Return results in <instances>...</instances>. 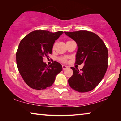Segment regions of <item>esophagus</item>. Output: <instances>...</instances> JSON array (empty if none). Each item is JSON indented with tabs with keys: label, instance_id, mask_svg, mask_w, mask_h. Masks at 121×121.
<instances>
[{
	"label": "esophagus",
	"instance_id": "esophagus-1",
	"mask_svg": "<svg viewBox=\"0 0 121 121\" xmlns=\"http://www.w3.org/2000/svg\"><path fill=\"white\" fill-rule=\"evenodd\" d=\"M62 68H63V70H65V69L67 68V66L64 65H62Z\"/></svg>",
	"mask_w": 121,
	"mask_h": 121
}]
</instances>
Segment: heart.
Masks as SVG:
<instances>
[{
    "instance_id": "obj_1",
    "label": "heart",
    "mask_w": 121,
    "mask_h": 121,
    "mask_svg": "<svg viewBox=\"0 0 121 121\" xmlns=\"http://www.w3.org/2000/svg\"><path fill=\"white\" fill-rule=\"evenodd\" d=\"M54 46H55V44H54L53 45V48H54ZM59 60H60L61 62H65L66 60H67V59H66V58H65V57H62V58H60L59 59Z\"/></svg>"
}]
</instances>
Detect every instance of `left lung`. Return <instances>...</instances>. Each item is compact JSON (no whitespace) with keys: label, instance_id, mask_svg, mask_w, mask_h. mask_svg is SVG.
<instances>
[{"label":"left lung","instance_id":"8db88e82","mask_svg":"<svg viewBox=\"0 0 121 121\" xmlns=\"http://www.w3.org/2000/svg\"><path fill=\"white\" fill-rule=\"evenodd\" d=\"M64 34L77 43L75 63L85 64L80 71L71 67L73 74L69 79V85L78 92L90 91L98 85L106 72L108 58L106 46L93 32L81 30Z\"/></svg>","mask_w":121,"mask_h":121}]
</instances>
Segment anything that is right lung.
Masks as SVG:
<instances>
[{"label": "right lung", "instance_id": "obj_1", "mask_svg": "<svg viewBox=\"0 0 121 121\" xmlns=\"http://www.w3.org/2000/svg\"><path fill=\"white\" fill-rule=\"evenodd\" d=\"M62 31L51 32L37 30L26 35L20 41L16 54L17 68L26 84L36 90H43L52 85L62 66L54 61L49 66L43 61L52 54L55 41Z\"/></svg>", "mask_w": 121, "mask_h": 121}]
</instances>
